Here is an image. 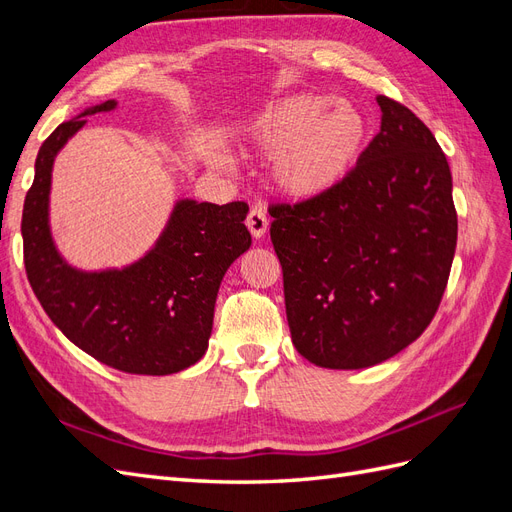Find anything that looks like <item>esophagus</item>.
<instances>
[{
    "mask_svg": "<svg viewBox=\"0 0 512 512\" xmlns=\"http://www.w3.org/2000/svg\"><path fill=\"white\" fill-rule=\"evenodd\" d=\"M245 226L250 228L254 239L265 237V232L269 228V220H267V213H265V209H262V205H256L250 209V213H247V218H245Z\"/></svg>",
    "mask_w": 512,
    "mask_h": 512,
    "instance_id": "1",
    "label": "esophagus"
}]
</instances>
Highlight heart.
Returning a JSON list of instances; mask_svg holds the SVG:
<instances>
[{
  "label": "heart",
  "mask_w": 512,
  "mask_h": 512,
  "mask_svg": "<svg viewBox=\"0 0 512 512\" xmlns=\"http://www.w3.org/2000/svg\"><path fill=\"white\" fill-rule=\"evenodd\" d=\"M245 141L275 156L277 192L312 200L333 192L359 164L367 145V119L350 102L297 94L269 104L245 126Z\"/></svg>",
  "instance_id": "b5f03b06"
}]
</instances>
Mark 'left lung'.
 <instances>
[{
	"instance_id": "left-lung-1",
	"label": "left lung",
	"mask_w": 512,
	"mask_h": 512,
	"mask_svg": "<svg viewBox=\"0 0 512 512\" xmlns=\"http://www.w3.org/2000/svg\"><path fill=\"white\" fill-rule=\"evenodd\" d=\"M380 132L320 198L271 205L292 344L309 363L391 359L438 312L457 245L453 177L436 136L386 96Z\"/></svg>"
}]
</instances>
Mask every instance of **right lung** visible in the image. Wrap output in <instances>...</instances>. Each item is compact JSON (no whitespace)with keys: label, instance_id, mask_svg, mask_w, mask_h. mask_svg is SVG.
Returning <instances> with one entry per match:
<instances>
[{"label":"right lung","instance_id":"1","mask_svg":"<svg viewBox=\"0 0 512 512\" xmlns=\"http://www.w3.org/2000/svg\"><path fill=\"white\" fill-rule=\"evenodd\" d=\"M113 108L115 100L89 106L42 143L21 222L27 280L55 327L96 361L126 374H177L203 359L224 273L250 250L247 205L181 198L156 245L132 265L104 271L68 265L49 222L53 162L87 115Z\"/></svg>","mask_w":512,"mask_h":512}]
</instances>
